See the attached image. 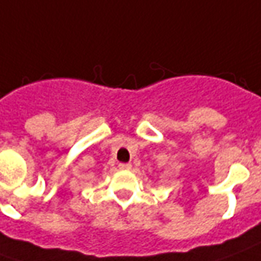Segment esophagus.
<instances>
[{
  "label": "esophagus",
  "instance_id": "obj_1",
  "mask_svg": "<svg viewBox=\"0 0 261 261\" xmlns=\"http://www.w3.org/2000/svg\"><path fill=\"white\" fill-rule=\"evenodd\" d=\"M118 168L121 169V171H130L131 164H125V162H121V164H118Z\"/></svg>",
  "mask_w": 261,
  "mask_h": 261
}]
</instances>
